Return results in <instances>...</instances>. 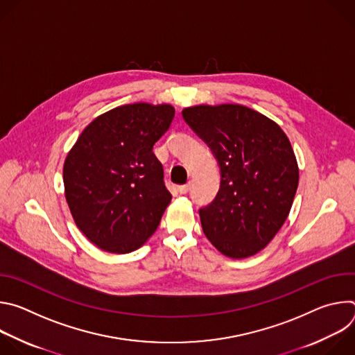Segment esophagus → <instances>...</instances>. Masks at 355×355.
<instances>
[{
    "mask_svg": "<svg viewBox=\"0 0 355 355\" xmlns=\"http://www.w3.org/2000/svg\"><path fill=\"white\" fill-rule=\"evenodd\" d=\"M178 191H180V193H187V192L189 191V184L180 185V187H178Z\"/></svg>",
    "mask_w": 355,
    "mask_h": 355,
    "instance_id": "obj_1",
    "label": "esophagus"
}]
</instances>
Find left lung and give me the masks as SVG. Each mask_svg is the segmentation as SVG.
I'll use <instances>...</instances> for the list:
<instances>
[{
  "instance_id": "left-lung-1",
  "label": "left lung",
  "mask_w": 355,
  "mask_h": 355,
  "mask_svg": "<svg viewBox=\"0 0 355 355\" xmlns=\"http://www.w3.org/2000/svg\"><path fill=\"white\" fill-rule=\"evenodd\" d=\"M182 118L220 170L215 199L199 209L205 236L227 257L254 256L286 220L297 189V163L286 135L243 105L191 107Z\"/></svg>"
}]
</instances>
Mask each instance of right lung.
Segmentation results:
<instances>
[{"label": "right lung", "mask_w": 355, "mask_h": 355, "mask_svg": "<svg viewBox=\"0 0 355 355\" xmlns=\"http://www.w3.org/2000/svg\"><path fill=\"white\" fill-rule=\"evenodd\" d=\"M174 114L167 104L118 107L95 118L67 155L63 181L70 212L99 248L125 254L156 232L171 193L153 146Z\"/></svg>", "instance_id": "right-lung-1"}]
</instances>
